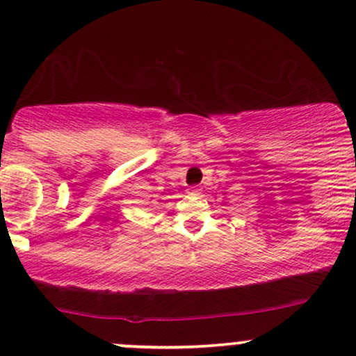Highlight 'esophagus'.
<instances>
[{
    "label": "esophagus",
    "instance_id": "obj_1",
    "mask_svg": "<svg viewBox=\"0 0 356 356\" xmlns=\"http://www.w3.org/2000/svg\"><path fill=\"white\" fill-rule=\"evenodd\" d=\"M189 194H191V197L197 199L199 195H201V189H199V187H191V189H189Z\"/></svg>",
    "mask_w": 356,
    "mask_h": 356
}]
</instances>
